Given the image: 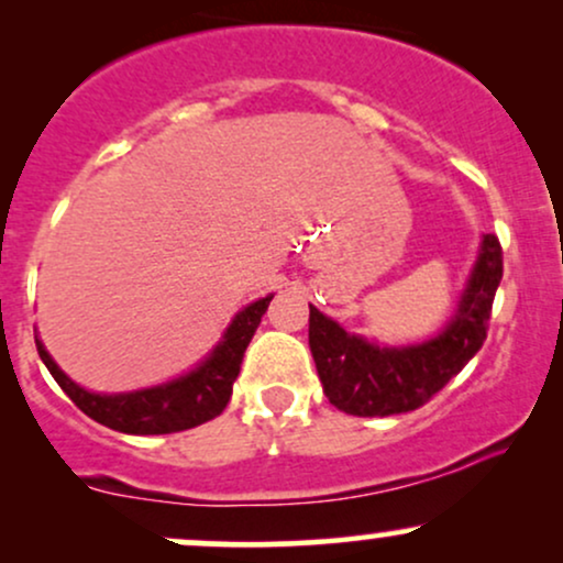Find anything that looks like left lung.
<instances>
[{
    "label": "left lung",
    "instance_id": "8db88e82",
    "mask_svg": "<svg viewBox=\"0 0 563 563\" xmlns=\"http://www.w3.org/2000/svg\"><path fill=\"white\" fill-rule=\"evenodd\" d=\"M500 277V241L484 235L457 312L442 333L412 346L373 344L363 335L346 333L309 303V349L331 405L349 416L384 418L429 402L482 349Z\"/></svg>",
    "mask_w": 563,
    "mask_h": 563
}]
</instances>
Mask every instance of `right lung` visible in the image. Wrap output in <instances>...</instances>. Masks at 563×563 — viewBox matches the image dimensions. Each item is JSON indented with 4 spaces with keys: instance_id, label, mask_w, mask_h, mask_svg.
Returning a JSON list of instances; mask_svg holds the SVG:
<instances>
[{
    "instance_id": "1",
    "label": "right lung",
    "mask_w": 563,
    "mask_h": 563,
    "mask_svg": "<svg viewBox=\"0 0 563 563\" xmlns=\"http://www.w3.org/2000/svg\"><path fill=\"white\" fill-rule=\"evenodd\" d=\"M269 301H273V296H264V299L249 303L243 312H238L228 331H224L222 341L214 346V352L196 371L174 378L169 384L153 386V389L126 394L87 391L57 367L38 339L36 349L42 363L47 365V371L60 384V389L92 421L108 426L113 431H124V434H174V431L196 429V426L211 421L228 407L232 384L241 373L245 346L254 339Z\"/></svg>"
}]
</instances>
